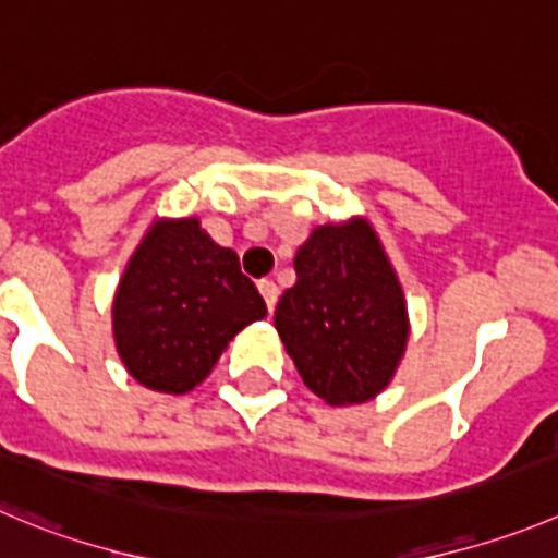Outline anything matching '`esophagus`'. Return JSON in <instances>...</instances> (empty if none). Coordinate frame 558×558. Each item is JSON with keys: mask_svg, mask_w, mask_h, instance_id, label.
<instances>
[{"mask_svg": "<svg viewBox=\"0 0 558 558\" xmlns=\"http://www.w3.org/2000/svg\"><path fill=\"white\" fill-rule=\"evenodd\" d=\"M258 291H262V296H264V303H267V308L272 311L275 303H278V286H275V280H269V278L258 280Z\"/></svg>", "mask_w": 558, "mask_h": 558, "instance_id": "esophagus-1", "label": "esophagus"}]
</instances>
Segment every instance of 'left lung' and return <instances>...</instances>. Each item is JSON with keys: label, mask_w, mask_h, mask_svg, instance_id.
<instances>
[{"label": "left lung", "mask_w": 558, "mask_h": 558, "mask_svg": "<svg viewBox=\"0 0 558 558\" xmlns=\"http://www.w3.org/2000/svg\"><path fill=\"white\" fill-rule=\"evenodd\" d=\"M294 269L275 327L303 383L330 404L377 397L404 355L408 308L374 231L361 220L316 228Z\"/></svg>", "instance_id": "obj_1"}]
</instances>
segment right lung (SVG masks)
Here are the masks:
<instances>
[{"mask_svg": "<svg viewBox=\"0 0 558 558\" xmlns=\"http://www.w3.org/2000/svg\"><path fill=\"white\" fill-rule=\"evenodd\" d=\"M267 316L239 255L197 220L159 222L123 272L112 305L118 355L145 388L186 393L208 377L228 341Z\"/></svg>", "mask_w": 558, "mask_h": 558, "instance_id": "add662e5", "label": "right lung"}]
</instances>
